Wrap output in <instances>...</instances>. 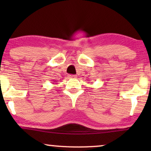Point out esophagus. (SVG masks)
Listing matches in <instances>:
<instances>
[{"label": "esophagus", "mask_w": 151, "mask_h": 151, "mask_svg": "<svg viewBox=\"0 0 151 151\" xmlns=\"http://www.w3.org/2000/svg\"><path fill=\"white\" fill-rule=\"evenodd\" d=\"M69 78H71V79H76L77 78V76L76 75H69L68 76Z\"/></svg>", "instance_id": "obj_1"}]
</instances>
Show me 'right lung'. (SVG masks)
Masks as SVG:
<instances>
[{"instance_id": "add662e5", "label": "right lung", "mask_w": 151, "mask_h": 151, "mask_svg": "<svg viewBox=\"0 0 151 151\" xmlns=\"http://www.w3.org/2000/svg\"><path fill=\"white\" fill-rule=\"evenodd\" d=\"M54 82H55V81H54Z\"/></svg>"}]
</instances>
